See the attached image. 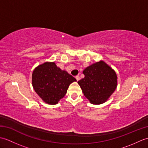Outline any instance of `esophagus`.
Instances as JSON below:
<instances>
[{
    "label": "esophagus",
    "mask_w": 148,
    "mask_h": 148,
    "mask_svg": "<svg viewBox=\"0 0 148 148\" xmlns=\"http://www.w3.org/2000/svg\"><path fill=\"white\" fill-rule=\"evenodd\" d=\"M76 79L77 81H79V80L80 79V77H79V76H76Z\"/></svg>",
    "instance_id": "esophagus-1"
}]
</instances>
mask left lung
I'll use <instances>...</instances> for the list:
<instances>
[{"label": "left lung", "instance_id": "1", "mask_svg": "<svg viewBox=\"0 0 148 148\" xmlns=\"http://www.w3.org/2000/svg\"><path fill=\"white\" fill-rule=\"evenodd\" d=\"M84 77L78 81L84 95L93 104L106 102L117 86V76L104 62L100 61L83 71Z\"/></svg>", "mask_w": 148, "mask_h": 148}]
</instances>
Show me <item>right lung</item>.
<instances>
[{
    "label": "right lung",
    "instance_id": "add662e5",
    "mask_svg": "<svg viewBox=\"0 0 148 148\" xmlns=\"http://www.w3.org/2000/svg\"><path fill=\"white\" fill-rule=\"evenodd\" d=\"M76 79L55 62H46L37 67L32 74V85L35 92L45 102L54 105L67 93L70 84Z\"/></svg>",
    "mask_w": 148,
    "mask_h": 148
}]
</instances>
